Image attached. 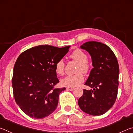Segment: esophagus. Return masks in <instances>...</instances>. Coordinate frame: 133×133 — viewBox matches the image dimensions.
I'll return each mask as SVG.
<instances>
[{
    "label": "esophagus",
    "mask_w": 133,
    "mask_h": 133,
    "mask_svg": "<svg viewBox=\"0 0 133 133\" xmlns=\"http://www.w3.org/2000/svg\"><path fill=\"white\" fill-rule=\"evenodd\" d=\"M66 89L68 90H70V91H72V90L74 89V88L72 87H68L66 88Z\"/></svg>",
    "instance_id": "34e87169"
}]
</instances>
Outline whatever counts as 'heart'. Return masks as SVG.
<instances>
[{
  "label": "heart",
  "mask_w": 133,
  "mask_h": 133,
  "mask_svg": "<svg viewBox=\"0 0 133 133\" xmlns=\"http://www.w3.org/2000/svg\"><path fill=\"white\" fill-rule=\"evenodd\" d=\"M70 58L78 63L76 72L73 75H68L62 79L61 84L65 87H74L81 84L84 81V76L82 72L87 74L90 71L92 65L88 59L87 54L82 50L77 49L70 55ZM65 63L64 60L60 59L56 62L55 70L56 73L59 75H63L64 74Z\"/></svg>",
  "instance_id": "b5f03b06"
}]
</instances>
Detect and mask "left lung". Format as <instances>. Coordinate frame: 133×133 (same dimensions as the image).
I'll list each match as a JSON object with an SVG mask.
<instances>
[{
	"instance_id": "left-lung-1",
	"label": "left lung",
	"mask_w": 133,
	"mask_h": 133,
	"mask_svg": "<svg viewBox=\"0 0 133 133\" xmlns=\"http://www.w3.org/2000/svg\"><path fill=\"white\" fill-rule=\"evenodd\" d=\"M81 47L91 55L94 68L85 83L92 89H83L78 105L89 115H102L113 106L117 96L119 66L117 58L108 45L100 42L88 41Z\"/></svg>"
}]
</instances>
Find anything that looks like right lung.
I'll return each mask as SVG.
<instances>
[{"instance_id": "right-lung-1", "label": "right lung", "mask_w": 133, "mask_h": 133, "mask_svg": "<svg viewBox=\"0 0 133 133\" xmlns=\"http://www.w3.org/2000/svg\"><path fill=\"white\" fill-rule=\"evenodd\" d=\"M69 47L41 45L28 49L18 56L13 69V96L27 116L43 118L57 108L59 95L66 88H55L59 82L55 65L66 55Z\"/></svg>"}]
</instances>
